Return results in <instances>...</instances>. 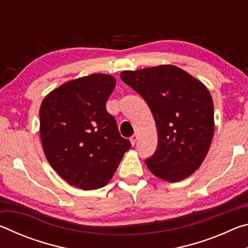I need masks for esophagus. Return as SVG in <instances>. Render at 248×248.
<instances>
[{
	"label": "esophagus",
	"mask_w": 248,
	"mask_h": 248,
	"mask_svg": "<svg viewBox=\"0 0 248 248\" xmlns=\"http://www.w3.org/2000/svg\"><path fill=\"white\" fill-rule=\"evenodd\" d=\"M137 139H138V137H137V134H133V136L130 138V142H131V144H132V146L136 144V142H137Z\"/></svg>",
	"instance_id": "obj_1"
}]
</instances>
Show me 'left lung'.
Here are the masks:
<instances>
[{
  "label": "left lung",
  "mask_w": 248,
  "mask_h": 248,
  "mask_svg": "<svg viewBox=\"0 0 248 248\" xmlns=\"http://www.w3.org/2000/svg\"><path fill=\"white\" fill-rule=\"evenodd\" d=\"M120 78L141 95L156 124L158 143L145 164L167 182H180L199 169L213 139V102L202 83L165 64L124 71Z\"/></svg>",
  "instance_id": "left-lung-1"
}]
</instances>
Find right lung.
I'll list each match as a JSON object with an SVG mask.
<instances>
[{
	"instance_id": "obj_1",
	"label": "right lung",
	"mask_w": 248,
	"mask_h": 248,
	"mask_svg": "<svg viewBox=\"0 0 248 248\" xmlns=\"http://www.w3.org/2000/svg\"><path fill=\"white\" fill-rule=\"evenodd\" d=\"M115 86L114 77L94 73L62 84L41 103L46 157L66 183L83 190L107 185L131 146L106 109Z\"/></svg>"
}]
</instances>
